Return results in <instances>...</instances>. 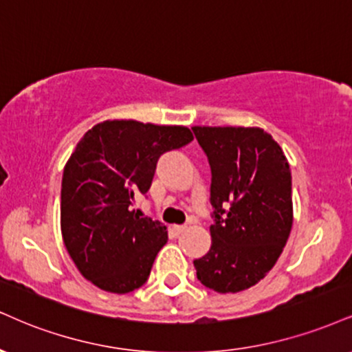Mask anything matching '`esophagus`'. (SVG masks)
I'll use <instances>...</instances> for the list:
<instances>
[{"label":"esophagus","mask_w":352,"mask_h":352,"mask_svg":"<svg viewBox=\"0 0 352 352\" xmlns=\"http://www.w3.org/2000/svg\"><path fill=\"white\" fill-rule=\"evenodd\" d=\"M185 228H187V226H185V224H173V226H172V234L173 236H179L180 232L185 231Z\"/></svg>","instance_id":"34e87169"}]
</instances>
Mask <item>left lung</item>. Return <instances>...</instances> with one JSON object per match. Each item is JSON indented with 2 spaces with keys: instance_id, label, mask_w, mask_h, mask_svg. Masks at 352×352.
Returning a JSON list of instances; mask_svg holds the SVG:
<instances>
[{
  "instance_id": "left-lung-1",
  "label": "left lung",
  "mask_w": 352,
  "mask_h": 352,
  "mask_svg": "<svg viewBox=\"0 0 352 352\" xmlns=\"http://www.w3.org/2000/svg\"><path fill=\"white\" fill-rule=\"evenodd\" d=\"M211 168V248L195 259L197 277L236 294L269 274L289 239L292 175L272 135L259 128H192Z\"/></svg>"
}]
</instances>
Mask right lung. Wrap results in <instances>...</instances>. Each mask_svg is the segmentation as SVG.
Here are the masks:
<instances>
[{
    "instance_id": "right-lung-1",
    "label": "right lung",
    "mask_w": 352,
    "mask_h": 352,
    "mask_svg": "<svg viewBox=\"0 0 352 352\" xmlns=\"http://www.w3.org/2000/svg\"><path fill=\"white\" fill-rule=\"evenodd\" d=\"M185 126L103 121L85 133L63 168L62 238L80 274L111 294H128L149 278L167 243L160 221L133 210L151 188L162 154L187 146Z\"/></svg>"
}]
</instances>
